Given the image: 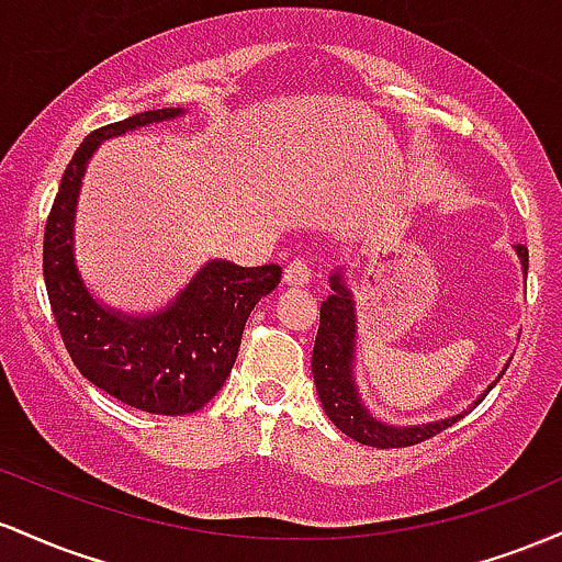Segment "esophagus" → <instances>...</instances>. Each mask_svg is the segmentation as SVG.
I'll return each mask as SVG.
<instances>
[{"instance_id":"esophagus-1","label":"esophagus","mask_w":562,"mask_h":562,"mask_svg":"<svg viewBox=\"0 0 562 562\" xmlns=\"http://www.w3.org/2000/svg\"><path fill=\"white\" fill-rule=\"evenodd\" d=\"M311 260H307L305 255L294 257V260L286 262V268H283V281L289 283V286H307L311 283Z\"/></svg>"}]
</instances>
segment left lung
Instances as JSON below:
<instances>
[{
    "instance_id": "1",
    "label": "left lung",
    "mask_w": 562,
    "mask_h": 562,
    "mask_svg": "<svg viewBox=\"0 0 562 562\" xmlns=\"http://www.w3.org/2000/svg\"><path fill=\"white\" fill-rule=\"evenodd\" d=\"M515 249H518L522 270H528V247L518 244ZM329 286L331 294L326 297V302H321L318 337H315L313 345V382L326 417L339 430L348 435V438L358 440V443L374 446V449H403V446H417L422 440L443 432L446 427H451L453 422L464 417V414H457V417L427 422V425L417 427H393L371 417L361 403V395H358L356 380H352L356 307H352L350 289L342 281V270L329 276ZM483 395L477 398V403L483 401Z\"/></svg>"
}]
</instances>
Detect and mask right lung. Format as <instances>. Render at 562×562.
<instances>
[{
	"label": "right lung",
	"instance_id": "obj_1",
	"mask_svg": "<svg viewBox=\"0 0 562 562\" xmlns=\"http://www.w3.org/2000/svg\"><path fill=\"white\" fill-rule=\"evenodd\" d=\"M182 109L143 111L85 137L63 172L44 228V283L63 345L81 376L148 414L199 412L228 380L251 307L281 281L279 265L212 260L154 315H124L87 292L74 262V214L90 156L109 137L164 122Z\"/></svg>",
	"mask_w": 562,
	"mask_h": 562
}]
</instances>
